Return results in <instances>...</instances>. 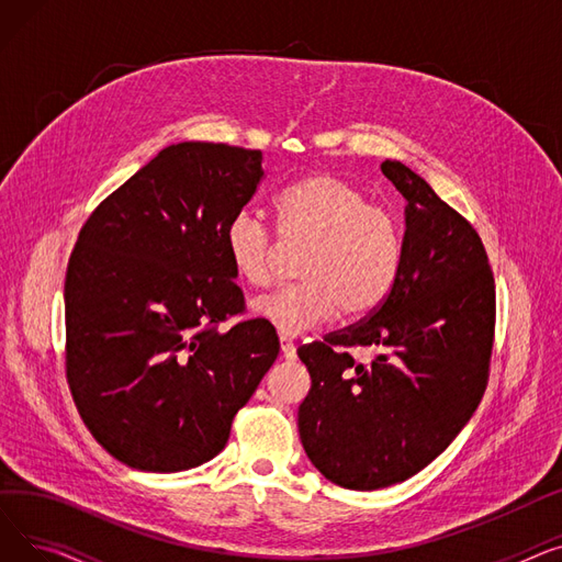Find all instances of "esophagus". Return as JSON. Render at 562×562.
Returning <instances> with one entry per match:
<instances>
[{
	"label": "esophagus",
	"instance_id": "esophagus-1",
	"mask_svg": "<svg viewBox=\"0 0 562 562\" xmlns=\"http://www.w3.org/2000/svg\"><path fill=\"white\" fill-rule=\"evenodd\" d=\"M280 348H282V356H284L286 360H296V344L289 341V339H282V341H280Z\"/></svg>",
	"mask_w": 562,
	"mask_h": 562
}]
</instances>
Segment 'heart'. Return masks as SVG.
<instances>
[{
    "label": "heart",
    "instance_id": "obj_1",
    "mask_svg": "<svg viewBox=\"0 0 562 562\" xmlns=\"http://www.w3.org/2000/svg\"><path fill=\"white\" fill-rule=\"evenodd\" d=\"M280 232L303 241L301 282L252 303L257 316L284 335H301L335 318H360L392 293L401 269V227L385 206L335 172H314L276 198ZM232 271L252 286L271 280L276 232L250 210L236 212L223 232Z\"/></svg>",
    "mask_w": 562,
    "mask_h": 562
}]
</instances>
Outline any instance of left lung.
<instances>
[{"mask_svg": "<svg viewBox=\"0 0 562 562\" xmlns=\"http://www.w3.org/2000/svg\"><path fill=\"white\" fill-rule=\"evenodd\" d=\"M380 168L407 202L394 289L360 323L299 348L312 378L303 449L328 481L358 492L415 476L451 445L485 394L496 323L474 225L401 161ZM356 347L372 358L360 363Z\"/></svg>", "mask_w": 562, "mask_h": 562, "instance_id": "left-lung-1", "label": "left lung"}]
</instances>
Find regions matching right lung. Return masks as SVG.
<instances>
[{"mask_svg":"<svg viewBox=\"0 0 562 562\" xmlns=\"http://www.w3.org/2000/svg\"><path fill=\"white\" fill-rule=\"evenodd\" d=\"M261 153L227 143L166 147L104 198L66 271V378L100 445L170 474L218 456L234 415L278 358L246 312L223 232L263 180Z\"/></svg>","mask_w":562,"mask_h":562,"instance_id":"1","label":"right lung"}]
</instances>
